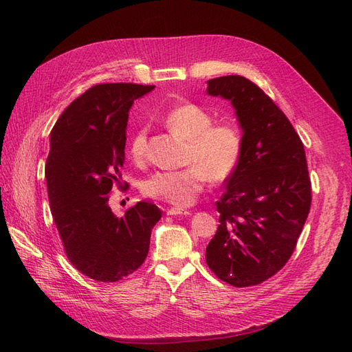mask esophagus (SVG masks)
Wrapping results in <instances>:
<instances>
[{
	"instance_id": "34e87169",
	"label": "esophagus",
	"mask_w": 352,
	"mask_h": 352,
	"mask_svg": "<svg viewBox=\"0 0 352 352\" xmlns=\"http://www.w3.org/2000/svg\"><path fill=\"white\" fill-rule=\"evenodd\" d=\"M167 214L168 216H189L190 211L185 210V208H180V207H172L167 210Z\"/></svg>"
}]
</instances>
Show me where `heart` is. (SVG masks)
Returning <instances> with one entry per match:
<instances>
[{
    "mask_svg": "<svg viewBox=\"0 0 352 352\" xmlns=\"http://www.w3.org/2000/svg\"><path fill=\"white\" fill-rule=\"evenodd\" d=\"M167 129L188 141L186 167L163 170L148 176L141 184L142 194L175 206H189L201 194L207 180L223 184L236 172L243 154V138L232 123H212L211 114L194 102L170 109L164 119ZM135 162L146 154V129H138L129 144Z\"/></svg>",
    "mask_w": 352,
    "mask_h": 352,
    "instance_id": "b5f03b06",
    "label": "heart"
}]
</instances>
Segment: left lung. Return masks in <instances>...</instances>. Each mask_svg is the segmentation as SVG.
I'll use <instances>...</instances> for the list:
<instances>
[{"label": "left lung", "mask_w": 352, "mask_h": 352, "mask_svg": "<svg viewBox=\"0 0 352 352\" xmlns=\"http://www.w3.org/2000/svg\"><path fill=\"white\" fill-rule=\"evenodd\" d=\"M207 92L229 100L242 129L243 154L216 202L219 228L206 250L217 278L260 285L291 258L311 207L304 145L283 111L250 79H210Z\"/></svg>", "instance_id": "1"}]
</instances>
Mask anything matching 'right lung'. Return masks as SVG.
Segmentation results:
<instances>
[{
    "mask_svg": "<svg viewBox=\"0 0 352 352\" xmlns=\"http://www.w3.org/2000/svg\"><path fill=\"white\" fill-rule=\"evenodd\" d=\"M153 89L154 85H95L51 131L45 177L52 217L69 261L97 282H119L140 269L162 219L151 202H136L120 219L109 206L113 185L123 186L129 110Z\"/></svg>",
    "mask_w": 352,
    "mask_h": 352,
    "instance_id": "right-lung-1",
    "label": "right lung"
}]
</instances>
